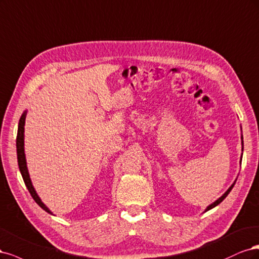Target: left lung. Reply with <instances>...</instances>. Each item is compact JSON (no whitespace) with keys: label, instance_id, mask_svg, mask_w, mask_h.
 I'll list each match as a JSON object with an SVG mask.
<instances>
[{"label":"left lung","instance_id":"1","mask_svg":"<svg viewBox=\"0 0 259 259\" xmlns=\"http://www.w3.org/2000/svg\"><path fill=\"white\" fill-rule=\"evenodd\" d=\"M241 140H242V152H243V137H241ZM241 160H242V156H241ZM241 160H240V163H241ZM237 181V180H236ZM236 181L235 182H233V184L227 189V191H226V193H225L222 197H220L218 200H216V201H214L212 204H210V205H208L206 208H205V211L204 212H206V211H208V210H211V208H213V207H215L216 205H219L222 201H223V200L225 199V198H226L227 196H228V194L230 193V191H231V189H232V187L233 186H235V184H236Z\"/></svg>","mask_w":259,"mask_h":259}]
</instances>
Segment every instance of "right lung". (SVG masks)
Segmentation results:
<instances>
[{"instance_id": "1", "label": "right lung", "mask_w": 259, "mask_h": 259, "mask_svg": "<svg viewBox=\"0 0 259 259\" xmlns=\"http://www.w3.org/2000/svg\"><path fill=\"white\" fill-rule=\"evenodd\" d=\"M26 116H27V111H24L23 114L21 115V117L19 119V124H18V133H17V140H16V147H17V159H18V165H19V170L22 175V179L24 184H26L29 193L31 194L32 198L34 199V201L45 210L47 213L53 214L52 211L41 202L40 198L36 194V191L32 185V182L29 175V171L27 168V160H26V154H24V123H26Z\"/></svg>"}]
</instances>
